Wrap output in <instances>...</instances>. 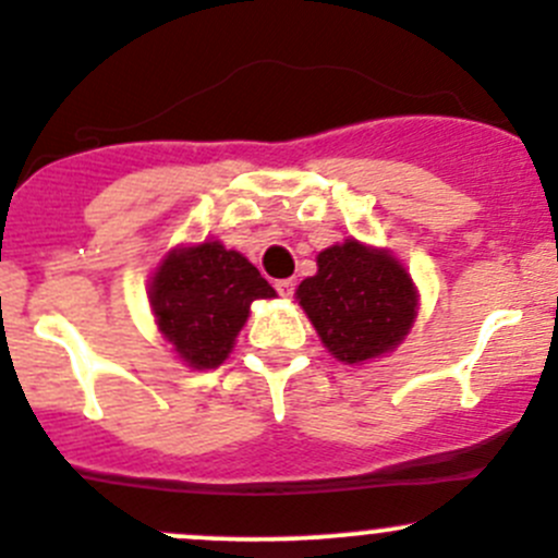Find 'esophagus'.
I'll return each instance as SVG.
<instances>
[{"mask_svg": "<svg viewBox=\"0 0 558 558\" xmlns=\"http://www.w3.org/2000/svg\"><path fill=\"white\" fill-rule=\"evenodd\" d=\"M277 292L281 298H292V292H295V279H279Z\"/></svg>", "mask_w": 558, "mask_h": 558, "instance_id": "34e87169", "label": "esophagus"}]
</instances>
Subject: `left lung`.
I'll use <instances>...</instances> for the list:
<instances>
[{
  "mask_svg": "<svg viewBox=\"0 0 558 558\" xmlns=\"http://www.w3.org/2000/svg\"><path fill=\"white\" fill-rule=\"evenodd\" d=\"M319 341L347 366L393 352L412 330L421 295L404 263L357 239L317 255V274L295 290Z\"/></svg>",
  "mask_w": 558,
  "mask_h": 558,
  "instance_id": "obj_1",
  "label": "left lung"
}]
</instances>
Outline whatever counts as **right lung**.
Wrapping results in <instances>:
<instances>
[{
  "mask_svg": "<svg viewBox=\"0 0 558 558\" xmlns=\"http://www.w3.org/2000/svg\"><path fill=\"white\" fill-rule=\"evenodd\" d=\"M268 298H277V290L241 252L217 239L173 246L148 279L157 330L195 372L228 361L252 303Z\"/></svg>",
  "mask_w": 558,
  "mask_h": 558,
  "instance_id": "add662e5",
  "label": "right lung"
}]
</instances>
